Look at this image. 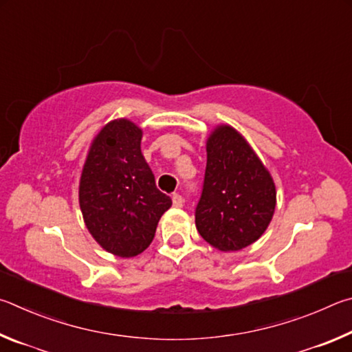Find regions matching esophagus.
<instances>
[{"instance_id": "esophagus-1", "label": "esophagus", "mask_w": 352, "mask_h": 352, "mask_svg": "<svg viewBox=\"0 0 352 352\" xmlns=\"http://www.w3.org/2000/svg\"><path fill=\"white\" fill-rule=\"evenodd\" d=\"M171 199H173V206H175V207H182L184 206V198L179 193H173Z\"/></svg>"}]
</instances>
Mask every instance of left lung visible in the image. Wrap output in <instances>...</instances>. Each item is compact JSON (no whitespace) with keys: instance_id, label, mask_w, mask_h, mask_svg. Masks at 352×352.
<instances>
[{"instance_id":"obj_1","label":"left lung","mask_w":352,"mask_h":352,"mask_svg":"<svg viewBox=\"0 0 352 352\" xmlns=\"http://www.w3.org/2000/svg\"><path fill=\"white\" fill-rule=\"evenodd\" d=\"M276 202L275 184L248 142L232 126L207 140V166L195 210L196 229L223 252L255 243L267 229Z\"/></svg>"}]
</instances>
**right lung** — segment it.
I'll list each match as a JSON object with an SVG mask.
<instances>
[{
    "label": "right lung",
    "mask_w": 352,
    "mask_h": 352,
    "mask_svg": "<svg viewBox=\"0 0 352 352\" xmlns=\"http://www.w3.org/2000/svg\"><path fill=\"white\" fill-rule=\"evenodd\" d=\"M142 129L126 119L109 122L92 142L80 179L85 224L104 250L129 258L151 244L157 223L171 207L156 187L140 151Z\"/></svg>",
    "instance_id": "obj_1"
}]
</instances>
